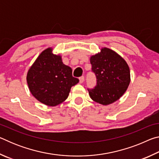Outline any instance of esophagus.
Returning a JSON list of instances; mask_svg holds the SVG:
<instances>
[{
	"label": "esophagus",
	"instance_id": "1",
	"mask_svg": "<svg viewBox=\"0 0 159 159\" xmlns=\"http://www.w3.org/2000/svg\"><path fill=\"white\" fill-rule=\"evenodd\" d=\"M84 80H85V78H84V76H80V78H79V83H83V82H84Z\"/></svg>",
	"mask_w": 159,
	"mask_h": 159
}]
</instances>
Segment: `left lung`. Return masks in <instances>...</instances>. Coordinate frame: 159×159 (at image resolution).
I'll use <instances>...</instances> for the list:
<instances>
[{"label":"left lung","mask_w":159,"mask_h":159,"mask_svg":"<svg viewBox=\"0 0 159 159\" xmlns=\"http://www.w3.org/2000/svg\"><path fill=\"white\" fill-rule=\"evenodd\" d=\"M90 64L97 79L95 87L88 89L91 99L103 105L118 100L130 82V69L126 61L114 51L104 48L90 57Z\"/></svg>","instance_id":"left-lung-1"}]
</instances>
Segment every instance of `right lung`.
I'll list each match as a JSON object with an SVG mask.
<instances>
[{
	"instance_id": "add662e5",
	"label": "right lung",
	"mask_w": 159,
	"mask_h": 159,
	"mask_svg": "<svg viewBox=\"0 0 159 159\" xmlns=\"http://www.w3.org/2000/svg\"><path fill=\"white\" fill-rule=\"evenodd\" d=\"M26 80L30 92L41 103L55 107L65 101L72 86L79 82L72 76L71 67L64 64L52 48L41 53L29 69Z\"/></svg>"
}]
</instances>
